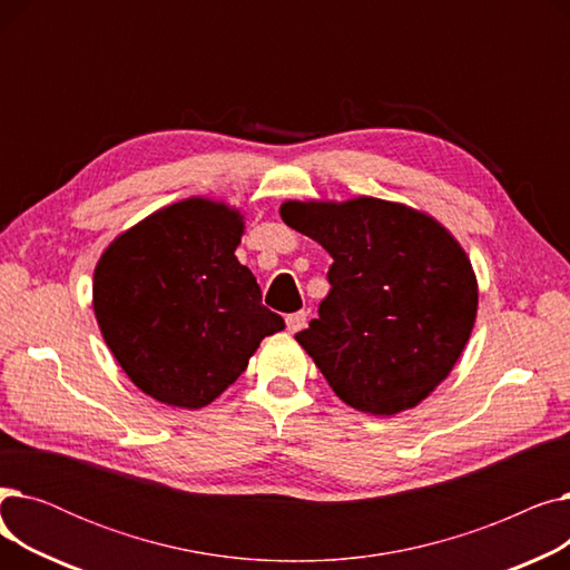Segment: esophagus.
<instances>
[{
  "label": "esophagus",
  "instance_id": "esophagus-1",
  "mask_svg": "<svg viewBox=\"0 0 570 570\" xmlns=\"http://www.w3.org/2000/svg\"><path fill=\"white\" fill-rule=\"evenodd\" d=\"M305 325H307V312H295V314H288V316H286V331H288L291 335L301 333Z\"/></svg>",
  "mask_w": 570,
  "mask_h": 570
}]
</instances>
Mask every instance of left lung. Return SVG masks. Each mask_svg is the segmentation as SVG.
<instances>
[{
	"label": "left lung",
	"mask_w": 570,
	"mask_h": 570,
	"mask_svg": "<svg viewBox=\"0 0 570 570\" xmlns=\"http://www.w3.org/2000/svg\"><path fill=\"white\" fill-rule=\"evenodd\" d=\"M279 215L333 256L331 293L297 333L335 395L370 415L421 404L471 337L478 282L462 245L404 203L284 200Z\"/></svg>",
	"instance_id": "8db88e82"
}]
</instances>
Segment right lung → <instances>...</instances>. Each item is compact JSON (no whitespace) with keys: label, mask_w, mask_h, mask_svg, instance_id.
<instances>
[{"label":"right lung","mask_w":570,"mask_h":570,"mask_svg":"<svg viewBox=\"0 0 570 570\" xmlns=\"http://www.w3.org/2000/svg\"><path fill=\"white\" fill-rule=\"evenodd\" d=\"M243 233L239 209L191 196L119 233L101 254L97 323L119 367L153 400L207 406L247 370L263 337L284 331L235 256Z\"/></svg>","instance_id":"1"}]
</instances>
